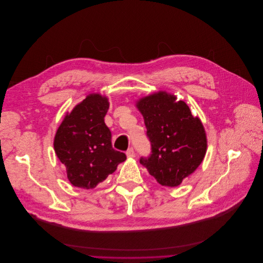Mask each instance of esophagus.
Here are the masks:
<instances>
[{
    "label": "esophagus",
    "instance_id": "esophagus-1",
    "mask_svg": "<svg viewBox=\"0 0 263 263\" xmlns=\"http://www.w3.org/2000/svg\"><path fill=\"white\" fill-rule=\"evenodd\" d=\"M136 153H135V150L134 148H129L127 151H126V156L129 157V159H132V157H135Z\"/></svg>",
    "mask_w": 263,
    "mask_h": 263
}]
</instances>
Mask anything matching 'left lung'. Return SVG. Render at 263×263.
I'll return each mask as SVG.
<instances>
[{"label": "left lung", "instance_id": "obj_1", "mask_svg": "<svg viewBox=\"0 0 263 263\" xmlns=\"http://www.w3.org/2000/svg\"><path fill=\"white\" fill-rule=\"evenodd\" d=\"M144 118L151 154L140 163L156 181L178 186L202 163L207 147L204 126L187 104L176 96L160 91L138 100Z\"/></svg>", "mask_w": 263, "mask_h": 263}]
</instances>
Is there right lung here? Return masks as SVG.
I'll list each match as a JSON object with an SVG mask.
<instances>
[{
    "label": "right lung",
    "mask_w": 263,
    "mask_h": 263,
    "mask_svg": "<svg viewBox=\"0 0 263 263\" xmlns=\"http://www.w3.org/2000/svg\"><path fill=\"white\" fill-rule=\"evenodd\" d=\"M109 106L106 96L89 94L66 114L56 133L55 152L77 187L94 189L126 160L112 147V135L104 123Z\"/></svg>",
    "instance_id": "obj_1"
}]
</instances>
